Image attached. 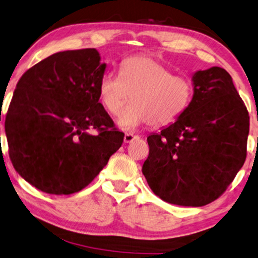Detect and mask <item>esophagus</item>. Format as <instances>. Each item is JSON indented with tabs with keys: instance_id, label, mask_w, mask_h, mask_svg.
<instances>
[{
	"instance_id": "esophagus-1",
	"label": "esophagus",
	"mask_w": 258,
	"mask_h": 258,
	"mask_svg": "<svg viewBox=\"0 0 258 258\" xmlns=\"http://www.w3.org/2000/svg\"><path fill=\"white\" fill-rule=\"evenodd\" d=\"M138 136H136V135H133V134H125L124 135V143H132L133 141L137 140Z\"/></svg>"
}]
</instances>
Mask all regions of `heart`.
Listing matches in <instances>:
<instances>
[{"label": "heart", "instance_id": "obj_1", "mask_svg": "<svg viewBox=\"0 0 258 258\" xmlns=\"http://www.w3.org/2000/svg\"><path fill=\"white\" fill-rule=\"evenodd\" d=\"M187 78L173 76L161 62L148 56H134L122 62L120 74H105L98 85L101 104L117 115L132 94V104L122 110L117 124L135 130L142 124L164 126L176 121L192 98Z\"/></svg>", "mask_w": 258, "mask_h": 258}]
</instances>
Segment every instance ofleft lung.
Returning <instances> with one entry per match:
<instances>
[{
    "label": "left lung",
    "instance_id": "8db88e82",
    "mask_svg": "<svg viewBox=\"0 0 258 258\" xmlns=\"http://www.w3.org/2000/svg\"><path fill=\"white\" fill-rule=\"evenodd\" d=\"M184 113L148 137L142 173L158 197L181 207H203L231 184L247 156L249 115L227 71L192 74Z\"/></svg>",
    "mask_w": 258,
    "mask_h": 258
}]
</instances>
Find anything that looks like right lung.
Returning a JSON list of instances; mask_svg holds the SVG:
<instances>
[{"mask_svg":"<svg viewBox=\"0 0 258 258\" xmlns=\"http://www.w3.org/2000/svg\"><path fill=\"white\" fill-rule=\"evenodd\" d=\"M106 66L96 48L60 51L16 85L5 123L9 156L16 172L41 191L85 188L123 143L99 102Z\"/></svg>","mask_w":258,"mask_h":258,"instance_id":"obj_1","label":"right lung"}]
</instances>
